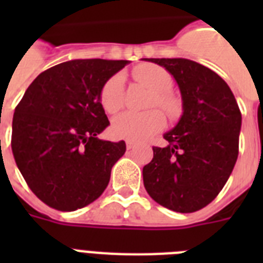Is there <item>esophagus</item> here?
<instances>
[{"instance_id": "obj_1", "label": "esophagus", "mask_w": 263, "mask_h": 263, "mask_svg": "<svg viewBox=\"0 0 263 263\" xmlns=\"http://www.w3.org/2000/svg\"><path fill=\"white\" fill-rule=\"evenodd\" d=\"M127 148H128V150H132V148H135V143H134V142H129V140H127Z\"/></svg>"}]
</instances>
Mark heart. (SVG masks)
<instances>
[{
	"label": "heart",
	"mask_w": 263,
	"mask_h": 263,
	"mask_svg": "<svg viewBox=\"0 0 263 263\" xmlns=\"http://www.w3.org/2000/svg\"><path fill=\"white\" fill-rule=\"evenodd\" d=\"M132 75L138 82L147 86L153 91L150 107L158 106L169 116L177 115L180 105L179 101L169 92L173 86V79L166 69L153 64H144L136 67ZM99 101L103 110L110 115L117 113L123 107L124 78L121 73L113 75L110 79L106 80V83L103 84L99 92ZM164 127L165 117L157 109L143 113L125 111L113 120L111 134L120 139L142 143L150 139L153 135H156Z\"/></svg>",
	"instance_id": "1"
}]
</instances>
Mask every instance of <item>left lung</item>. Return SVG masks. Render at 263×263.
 <instances>
[{"instance_id": "obj_1", "label": "left lung", "mask_w": 263, "mask_h": 263, "mask_svg": "<svg viewBox=\"0 0 263 263\" xmlns=\"http://www.w3.org/2000/svg\"><path fill=\"white\" fill-rule=\"evenodd\" d=\"M164 67L179 84L183 116L153 147L143 184L157 203L194 213L214 200L239 154L241 113L229 86L214 71L187 59H146Z\"/></svg>"}]
</instances>
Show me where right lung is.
<instances>
[{
	"mask_svg": "<svg viewBox=\"0 0 263 263\" xmlns=\"http://www.w3.org/2000/svg\"><path fill=\"white\" fill-rule=\"evenodd\" d=\"M125 60H72L42 72L14 109L12 153L31 191L73 212L102 195L125 142L98 139L109 125L99 92Z\"/></svg>",
	"mask_w": 263,
	"mask_h": 263,
	"instance_id": "1",
	"label": "right lung"
}]
</instances>
